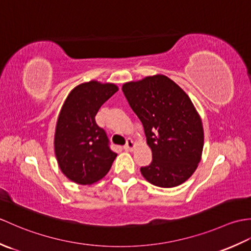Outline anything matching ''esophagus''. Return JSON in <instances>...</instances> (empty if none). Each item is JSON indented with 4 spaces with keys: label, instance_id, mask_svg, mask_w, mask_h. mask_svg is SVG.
<instances>
[{
    "label": "esophagus",
    "instance_id": "esophagus-1",
    "mask_svg": "<svg viewBox=\"0 0 251 251\" xmlns=\"http://www.w3.org/2000/svg\"><path fill=\"white\" fill-rule=\"evenodd\" d=\"M135 147H136V143L134 141H132L131 139H127V143L124 147V149L126 151H132L135 149Z\"/></svg>",
    "mask_w": 251,
    "mask_h": 251
}]
</instances>
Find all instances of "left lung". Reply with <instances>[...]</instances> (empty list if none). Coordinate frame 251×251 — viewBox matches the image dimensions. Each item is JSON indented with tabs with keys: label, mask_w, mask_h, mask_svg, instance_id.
Here are the masks:
<instances>
[{
	"label": "left lung",
	"mask_w": 251,
	"mask_h": 251,
	"mask_svg": "<svg viewBox=\"0 0 251 251\" xmlns=\"http://www.w3.org/2000/svg\"><path fill=\"white\" fill-rule=\"evenodd\" d=\"M123 93L141 121L152 163L140 172L159 188L188 180L201 162L204 129L199 112L179 85L163 74L125 83Z\"/></svg>",
	"instance_id": "left-lung-1"
}]
</instances>
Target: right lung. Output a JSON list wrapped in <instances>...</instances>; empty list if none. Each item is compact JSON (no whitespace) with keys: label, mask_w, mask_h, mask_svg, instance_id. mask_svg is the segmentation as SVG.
<instances>
[{"label":"right lung","mask_w":251,"mask_h":251,"mask_svg":"<svg viewBox=\"0 0 251 251\" xmlns=\"http://www.w3.org/2000/svg\"><path fill=\"white\" fill-rule=\"evenodd\" d=\"M117 90L115 84L93 79L74 87L62 105L55 130V155L62 174L73 182H97L117 156L95 121L100 106Z\"/></svg>","instance_id":"1"}]
</instances>
